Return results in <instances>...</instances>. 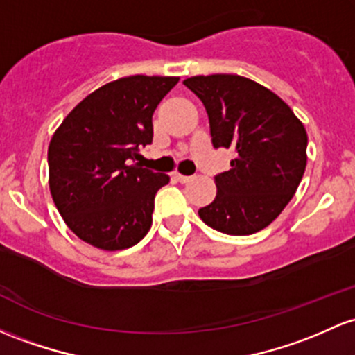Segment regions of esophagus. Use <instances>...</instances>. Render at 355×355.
Masks as SVG:
<instances>
[{
    "label": "esophagus",
    "instance_id": "esophagus-1",
    "mask_svg": "<svg viewBox=\"0 0 355 355\" xmlns=\"http://www.w3.org/2000/svg\"><path fill=\"white\" fill-rule=\"evenodd\" d=\"M175 178H177L180 184H187V182H190V178L192 177H187V175H182V173H175Z\"/></svg>",
    "mask_w": 355,
    "mask_h": 355
}]
</instances>
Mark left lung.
<instances>
[{
	"label": "left lung",
	"instance_id": "obj_1",
	"mask_svg": "<svg viewBox=\"0 0 355 355\" xmlns=\"http://www.w3.org/2000/svg\"><path fill=\"white\" fill-rule=\"evenodd\" d=\"M184 84L204 103L214 148H231V168L216 175L217 196L200 219L229 236L270 225L297 192L306 166V131L288 104L254 80L232 73Z\"/></svg>",
	"mask_w": 355,
	"mask_h": 355
}]
</instances>
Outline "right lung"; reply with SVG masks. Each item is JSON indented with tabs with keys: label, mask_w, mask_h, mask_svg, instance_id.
Segmentation results:
<instances>
[{
	"label": "right lung",
	"mask_w": 355,
	"mask_h": 355,
	"mask_svg": "<svg viewBox=\"0 0 355 355\" xmlns=\"http://www.w3.org/2000/svg\"><path fill=\"white\" fill-rule=\"evenodd\" d=\"M177 83L157 76L109 83L80 101L52 136L50 192L84 243L118 251L150 231L155 196L170 177L135 159L153 141V112Z\"/></svg>",
	"instance_id": "obj_1"
}]
</instances>
